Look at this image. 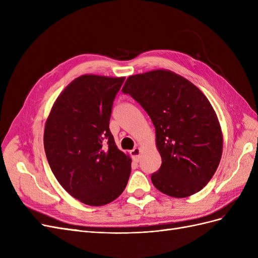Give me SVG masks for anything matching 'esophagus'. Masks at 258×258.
Listing matches in <instances>:
<instances>
[{"mask_svg":"<svg viewBox=\"0 0 258 258\" xmlns=\"http://www.w3.org/2000/svg\"><path fill=\"white\" fill-rule=\"evenodd\" d=\"M130 155H131L132 158L138 161L139 158H140V150H139V148H134V150L130 151Z\"/></svg>","mask_w":258,"mask_h":258,"instance_id":"34e87169","label":"esophagus"}]
</instances>
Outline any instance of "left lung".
<instances>
[{
  "instance_id": "obj_1",
  "label": "left lung",
  "mask_w": 258,
  "mask_h": 258,
  "mask_svg": "<svg viewBox=\"0 0 258 258\" xmlns=\"http://www.w3.org/2000/svg\"><path fill=\"white\" fill-rule=\"evenodd\" d=\"M121 91L151 117L161 166L154 186L175 198L201 190L220 165L223 137L207 97L184 77L166 70L132 75Z\"/></svg>"
}]
</instances>
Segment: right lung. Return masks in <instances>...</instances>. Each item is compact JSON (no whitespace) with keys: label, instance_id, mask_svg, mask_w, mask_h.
I'll list each match as a JSON object with an SVG mask.
<instances>
[{"label":"right lung","instance_id":"right-lung-1","mask_svg":"<svg viewBox=\"0 0 258 258\" xmlns=\"http://www.w3.org/2000/svg\"><path fill=\"white\" fill-rule=\"evenodd\" d=\"M124 77L83 75L54 102L46 121L44 148L63 188L81 202L110 204L126 188L131 159L110 131L114 99Z\"/></svg>","mask_w":258,"mask_h":258}]
</instances>
